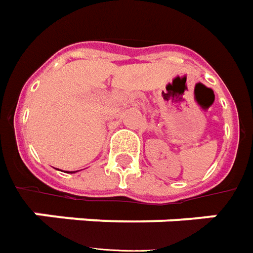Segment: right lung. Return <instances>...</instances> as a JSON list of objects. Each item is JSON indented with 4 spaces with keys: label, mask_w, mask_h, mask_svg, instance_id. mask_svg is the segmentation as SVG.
Instances as JSON below:
<instances>
[{
    "label": "right lung",
    "mask_w": 253,
    "mask_h": 253,
    "mask_svg": "<svg viewBox=\"0 0 253 253\" xmlns=\"http://www.w3.org/2000/svg\"><path fill=\"white\" fill-rule=\"evenodd\" d=\"M71 172H77V171H71Z\"/></svg>",
    "instance_id": "add662e5"
}]
</instances>
